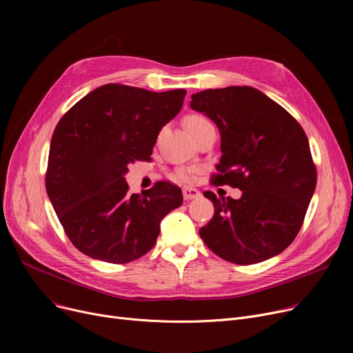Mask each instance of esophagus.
I'll return each instance as SVG.
<instances>
[{"label":"esophagus","mask_w":353,"mask_h":353,"mask_svg":"<svg viewBox=\"0 0 353 353\" xmlns=\"http://www.w3.org/2000/svg\"><path fill=\"white\" fill-rule=\"evenodd\" d=\"M183 196H184V199H186V200H192V199L199 197V196H200V192H199L197 189H194V188L186 186V188L183 189Z\"/></svg>","instance_id":"esophagus-1"}]
</instances>
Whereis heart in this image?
Segmentation results:
<instances>
[{"mask_svg":"<svg viewBox=\"0 0 353 353\" xmlns=\"http://www.w3.org/2000/svg\"><path fill=\"white\" fill-rule=\"evenodd\" d=\"M184 124H186L189 133L194 137L197 133H200L203 128H206L208 125H212L210 121L203 117V116H199V114H192V116H188L186 119H184ZM183 177H188L186 174H183Z\"/></svg>","mask_w":353,"mask_h":353,"instance_id":"b5f03b06","label":"heart"}]
</instances>
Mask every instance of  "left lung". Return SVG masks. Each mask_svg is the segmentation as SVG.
Wrapping results in <instances>:
<instances>
[{"instance_id":"left-lung-1","label":"left lung","mask_w":353,"mask_h":353,"mask_svg":"<svg viewBox=\"0 0 353 353\" xmlns=\"http://www.w3.org/2000/svg\"><path fill=\"white\" fill-rule=\"evenodd\" d=\"M190 107L220 132L216 181L242 190L237 200L203 193L214 206L199 230L203 242L236 265L279 254L301 230L316 188L303 128L282 105L248 85L196 92Z\"/></svg>"}]
</instances>
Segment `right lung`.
<instances>
[{"instance_id":"add662e5","label":"right lung","mask_w":353,"mask_h":353,"mask_svg":"<svg viewBox=\"0 0 353 353\" xmlns=\"http://www.w3.org/2000/svg\"><path fill=\"white\" fill-rule=\"evenodd\" d=\"M186 90L153 92L104 84L74 104L54 130L46 189L71 243L108 263L150 250L165 214L181 206L177 186L159 181L130 194L125 174L150 160L160 130L181 110Z\"/></svg>"}]
</instances>
